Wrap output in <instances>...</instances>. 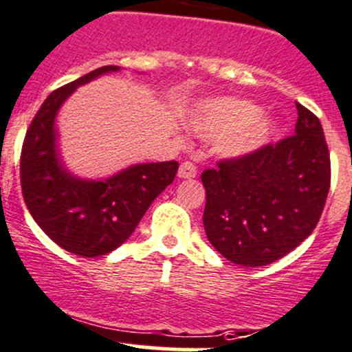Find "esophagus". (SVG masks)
Masks as SVG:
<instances>
[{
	"mask_svg": "<svg viewBox=\"0 0 352 352\" xmlns=\"http://www.w3.org/2000/svg\"><path fill=\"white\" fill-rule=\"evenodd\" d=\"M177 176H179L181 179H193V177L197 176V166L190 161L183 162V164L179 166V169H177Z\"/></svg>",
	"mask_w": 352,
	"mask_h": 352,
	"instance_id": "esophagus-1",
	"label": "esophagus"
}]
</instances>
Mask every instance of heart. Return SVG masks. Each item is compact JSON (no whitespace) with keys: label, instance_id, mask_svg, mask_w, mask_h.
I'll use <instances>...</instances> for the list:
<instances>
[{"label":"heart","instance_id":"1","mask_svg":"<svg viewBox=\"0 0 352 352\" xmlns=\"http://www.w3.org/2000/svg\"><path fill=\"white\" fill-rule=\"evenodd\" d=\"M203 140H222L220 155L237 161L267 146L274 133L273 122L261 115L259 107L237 98H219L203 103L190 120Z\"/></svg>","mask_w":352,"mask_h":352}]
</instances>
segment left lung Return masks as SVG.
Instances as JSON below:
<instances>
[{"label":"left lung","mask_w":352,"mask_h":352,"mask_svg":"<svg viewBox=\"0 0 352 352\" xmlns=\"http://www.w3.org/2000/svg\"><path fill=\"white\" fill-rule=\"evenodd\" d=\"M295 135L206 169L203 226L210 244L241 266H266L314 232L331 188L320 120L296 103Z\"/></svg>","instance_id":"8db88e82"}]
</instances>
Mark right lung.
<instances>
[{"instance_id": "obj_1", "label": "right lung", "mask_w": 352, "mask_h": 352, "mask_svg": "<svg viewBox=\"0 0 352 352\" xmlns=\"http://www.w3.org/2000/svg\"><path fill=\"white\" fill-rule=\"evenodd\" d=\"M118 66L98 67L47 96L25 135L20 159L23 200L37 226L67 252L104 256L132 235L151 203L175 181L177 162L133 164L104 179L72 175L60 157L56 118L79 86Z\"/></svg>"}]
</instances>
